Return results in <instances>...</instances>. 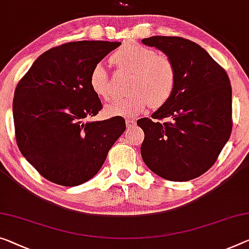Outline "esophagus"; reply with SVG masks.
<instances>
[{"label":"esophagus","mask_w":249,"mask_h":249,"mask_svg":"<svg viewBox=\"0 0 249 249\" xmlns=\"http://www.w3.org/2000/svg\"><path fill=\"white\" fill-rule=\"evenodd\" d=\"M125 124H127V128H133L136 125V120L132 119V118H127L125 119Z\"/></svg>","instance_id":"34e87169"}]
</instances>
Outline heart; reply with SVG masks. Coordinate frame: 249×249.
I'll list each match as a JSON object with an SVG mask.
<instances>
[{"label": "heart", "instance_id": "1", "mask_svg": "<svg viewBox=\"0 0 249 249\" xmlns=\"http://www.w3.org/2000/svg\"><path fill=\"white\" fill-rule=\"evenodd\" d=\"M112 62L120 70L132 72L129 86L132 93L128 97L113 98L105 107L109 116L132 117L150 106L159 108L173 95L177 79L175 66L168 56L159 54L156 50L128 41L113 53ZM89 85L99 98L107 100L111 97V82L102 63L92 68Z\"/></svg>", "mask_w": 249, "mask_h": 249}]
</instances>
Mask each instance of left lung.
Wrapping results in <instances>:
<instances>
[{"label":"left lung","instance_id":"left-lung-1","mask_svg":"<svg viewBox=\"0 0 249 249\" xmlns=\"http://www.w3.org/2000/svg\"><path fill=\"white\" fill-rule=\"evenodd\" d=\"M142 43L162 51L176 69L171 98L141 118V157L152 173L171 181H188L205 174L231 133V87L226 71L205 49L178 36H156Z\"/></svg>","mask_w":249,"mask_h":249}]
</instances>
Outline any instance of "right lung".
I'll use <instances>...</instances> for the list:
<instances>
[{"label":"right lung","mask_w":249,"mask_h":249,"mask_svg":"<svg viewBox=\"0 0 249 249\" xmlns=\"http://www.w3.org/2000/svg\"><path fill=\"white\" fill-rule=\"evenodd\" d=\"M121 42L78 41L50 49L20 80L13 99L21 154L48 180L73 187L98 174L125 130L122 117L86 121L102 109L92 68Z\"/></svg>","instance_id":"right-lung-1"}]
</instances>
